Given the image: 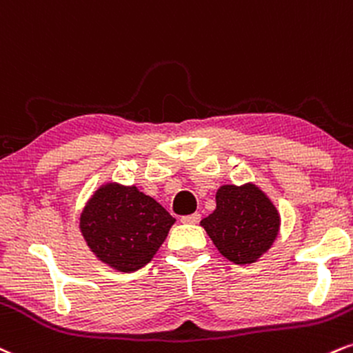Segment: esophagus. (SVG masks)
<instances>
[{"label": "esophagus", "instance_id": "34e87169", "mask_svg": "<svg viewBox=\"0 0 353 353\" xmlns=\"http://www.w3.org/2000/svg\"><path fill=\"white\" fill-rule=\"evenodd\" d=\"M200 213H192V214H185V216H181V223H185V225H196V223H200Z\"/></svg>", "mask_w": 353, "mask_h": 353}]
</instances>
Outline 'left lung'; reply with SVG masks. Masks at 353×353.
I'll return each instance as SVG.
<instances>
[{
	"mask_svg": "<svg viewBox=\"0 0 353 353\" xmlns=\"http://www.w3.org/2000/svg\"><path fill=\"white\" fill-rule=\"evenodd\" d=\"M281 218L276 206L256 185H223L216 210L201 219L218 251L234 264L258 261L274 243Z\"/></svg>",
	"mask_w": 353,
	"mask_h": 353,
	"instance_id": "8db88e82",
	"label": "left lung"
}]
</instances>
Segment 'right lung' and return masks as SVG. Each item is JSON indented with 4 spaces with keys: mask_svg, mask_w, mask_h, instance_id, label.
<instances>
[{
    "mask_svg": "<svg viewBox=\"0 0 353 353\" xmlns=\"http://www.w3.org/2000/svg\"><path fill=\"white\" fill-rule=\"evenodd\" d=\"M175 218L137 186L107 183L87 201L81 231L107 266L132 272L152 261Z\"/></svg>",
    "mask_w": 353,
    "mask_h": 353,
    "instance_id": "right-lung-1",
    "label": "right lung"
}]
</instances>
